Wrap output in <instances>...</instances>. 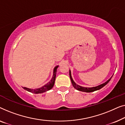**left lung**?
I'll return each instance as SVG.
<instances>
[{
	"label": "left lung",
	"mask_w": 125,
	"mask_h": 125,
	"mask_svg": "<svg viewBox=\"0 0 125 125\" xmlns=\"http://www.w3.org/2000/svg\"><path fill=\"white\" fill-rule=\"evenodd\" d=\"M70 79H71V83H72V84H73V87H74L75 89H76L77 90L80 91H82V92H94V91L98 90V89L102 88H103V87H104L105 85H106V84H108L109 82V81L110 80V79H111V78H112H112H110L109 79L108 81H107V82L101 84V85L97 86V87H92V88H86V87H81V86H80V85H77V84L75 83L74 82H73V78H72V77H71V71H70Z\"/></svg>",
	"instance_id": "1"
}]
</instances>
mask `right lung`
<instances>
[{"label":"right lung","instance_id":"obj_1","mask_svg":"<svg viewBox=\"0 0 125 125\" xmlns=\"http://www.w3.org/2000/svg\"><path fill=\"white\" fill-rule=\"evenodd\" d=\"M58 67V66H56L54 69V73H53V76L52 79V80H50V82H49L48 83H47L46 85H45L43 87H42L38 89H29L27 88L23 87V88L25 90L29 91L30 92L33 93V94H42V93L45 92L46 91L50 90L53 87L54 83H55V76H56V73H57V70Z\"/></svg>","mask_w":125,"mask_h":125}]
</instances>
